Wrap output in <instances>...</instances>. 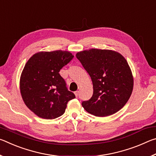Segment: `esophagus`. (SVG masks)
<instances>
[{
    "label": "esophagus",
    "mask_w": 156,
    "mask_h": 156,
    "mask_svg": "<svg viewBox=\"0 0 156 156\" xmlns=\"http://www.w3.org/2000/svg\"><path fill=\"white\" fill-rule=\"evenodd\" d=\"M74 94H75V96L76 97H78V94H79V91H76L74 92Z\"/></svg>",
    "instance_id": "1"
}]
</instances>
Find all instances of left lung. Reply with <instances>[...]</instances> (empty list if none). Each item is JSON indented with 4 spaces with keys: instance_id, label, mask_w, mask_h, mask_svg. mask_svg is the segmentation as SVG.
I'll use <instances>...</instances> for the list:
<instances>
[{
    "instance_id": "obj_1",
    "label": "left lung",
    "mask_w": 156,
    "mask_h": 156,
    "mask_svg": "<svg viewBox=\"0 0 156 156\" xmlns=\"http://www.w3.org/2000/svg\"><path fill=\"white\" fill-rule=\"evenodd\" d=\"M93 83V96L82 102L88 113L105 117L125 106L133 88V78L127 61L120 53L91 49L76 54Z\"/></svg>"
}]
</instances>
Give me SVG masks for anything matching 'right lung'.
Segmentation results:
<instances>
[{"instance_id":"add662e5","label":"right lung","mask_w":156,"mask_h":156,"mask_svg":"<svg viewBox=\"0 0 156 156\" xmlns=\"http://www.w3.org/2000/svg\"><path fill=\"white\" fill-rule=\"evenodd\" d=\"M73 58L67 51H40L25 64L20 78V94L26 106L38 117H60L65 113L67 102L76 98L68 91L59 73Z\"/></svg>"}]
</instances>
